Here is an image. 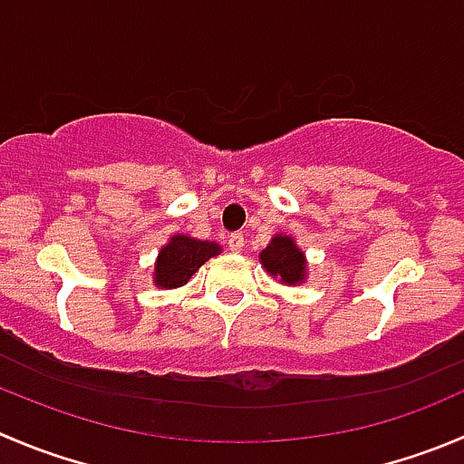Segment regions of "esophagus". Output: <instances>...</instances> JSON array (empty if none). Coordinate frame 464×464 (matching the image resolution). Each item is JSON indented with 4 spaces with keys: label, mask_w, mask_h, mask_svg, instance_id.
Masks as SVG:
<instances>
[{
    "label": "esophagus",
    "mask_w": 464,
    "mask_h": 464,
    "mask_svg": "<svg viewBox=\"0 0 464 464\" xmlns=\"http://www.w3.org/2000/svg\"><path fill=\"white\" fill-rule=\"evenodd\" d=\"M227 245L233 254H240V251L245 249V236H242V233H233V236H228Z\"/></svg>",
    "instance_id": "esophagus-1"
}]
</instances>
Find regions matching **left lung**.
<instances>
[{"instance_id":"left-lung-1","label":"left lung","mask_w":464,"mask_h":464,"mask_svg":"<svg viewBox=\"0 0 464 464\" xmlns=\"http://www.w3.org/2000/svg\"><path fill=\"white\" fill-rule=\"evenodd\" d=\"M260 265L283 285H301L308 278V260L296 240L287 233H276L260 251Z\"/></svg>"}]
</instances>
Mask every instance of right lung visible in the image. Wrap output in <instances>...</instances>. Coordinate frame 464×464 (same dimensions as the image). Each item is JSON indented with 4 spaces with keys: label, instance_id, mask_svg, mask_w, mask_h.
I'll list each match as a JSON object with an SVG mask.
<instances>
[{
    "label": "right lung",
    "instance_id": "add662e5",
    "mask_svg": "<svg viewBox=\"0 0 464 464\" xmlns=\"http://www.w3.org/2000/svg\"><path fill=\"white\" fill-rule=\"evenodd\" d=\"M222 254V246L210 240H197L186 233H174L169 240L160 246L156 256L151 281L159 290H177L186 285L192 274L206 263Z\"/></svg>",
    "mask_w": 464,
    "mask_h": 464
}]
</instances>
